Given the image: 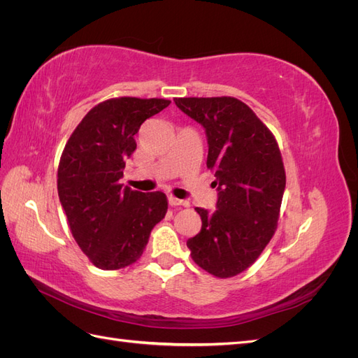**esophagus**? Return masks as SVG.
<instances>
[{
	"label": "esophagus",
	"instance_id": "obj_1",
	"mask_svg": "<svg viewBox=\"0 0 358 358\" xmlns=\"http://www.w3.org/2000/svg\"><path fill=\"white\" fill-rule=\"evenodd\" d=\"M169 203H170L171 206H183V208H188V206H189V201H187V200H179V199L173 197V196L169 197Z\"/></svg>",
	"mask_w": 358,
	"mask_h": 358
}]
</instances>
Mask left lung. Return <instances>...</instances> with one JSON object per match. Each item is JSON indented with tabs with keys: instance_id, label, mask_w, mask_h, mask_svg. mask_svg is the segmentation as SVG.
I'll list each match as a JSON object with an SVG mask.
<instances>
[{
	"instance_id": "1",
	"label": "left lung",
	"mask_w": 358,
	"mask_h": 358,
	"mask_svg": "<svg viewBox=\"0 0 358 358\" xmlns=\"http://www.w3.org/2000/svg\"><path fill=\"white\" fill-rule=\"evenodd\" d=\"M175 103L204 128L206 166L215 173L218 189L216 210L196 208L201 230L187 246L206 272L236 276L255 263L275 234L285 191L279 146L258 116L233 96H189Z\"/></svg>"
}]
</instances>
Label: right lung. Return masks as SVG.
Instances as JSON below:
<instances>
[{"label":"right lung","instance_id":"obj_1","mask_svg":"<svg viewBox=\"0 0 358 358\" xmlns=\"http://www.w3.org/2000/svg\"><path fill=\"white\" fill-rule=\"evenodd\" d=\"M171 101L121 96L96 104L76 127L58 167V196L74 241L94 266L117 270L143 254L164 218V192L124 187L125 161L136 150L140 125Z\"/></svg>","mask_w":358,"mask_h":358}]
</instances>
